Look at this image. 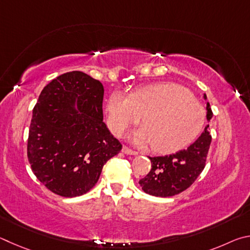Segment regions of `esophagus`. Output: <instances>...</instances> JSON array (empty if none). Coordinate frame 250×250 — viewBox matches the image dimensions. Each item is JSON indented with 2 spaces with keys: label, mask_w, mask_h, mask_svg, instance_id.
Instances as JSON below:
<instances>
[{
  "label": "esophagus",
  "mask_w": 250,
  "mask_h": 250,
  "mask_svg": "<svg viewBox=\"0 0 250 250\" xmlns=\"http://www.w3.org/2000/svg\"><path fill=\"white\" fill-rule=\"evenodd\" d=\"M122 151L124 152V154H126V155H133V156H135V155H137V154H138L137 151H135V150H133V149H130V148H128L127 146H123V148H122Z\"/></svg>",
  "instance_id": "esophagus-1"
}]
</instances>
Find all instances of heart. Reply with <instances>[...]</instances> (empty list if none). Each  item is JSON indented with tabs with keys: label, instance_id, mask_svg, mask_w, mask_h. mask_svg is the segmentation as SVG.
<instances>
[{
	"label": "heart",
	"instance_id": "obj_1",
	"mask_svg": "<svg viewBox=\"0 0 250 250\" xmlns=\"http://www.w3.org/2000/svg\"><path fill=\"white\" fill-rule=\"evenodd\" d=\"M108 125L122 136L142 120L144 127L130 138L137 145L151 144L157 152L180 150L193 142L204 124V109L186 87L176 83H157L133 95L115 92L107 102Z\"/></svg>",
	"mask_w": 250,
	"mask_h": 250
}]
</instances>
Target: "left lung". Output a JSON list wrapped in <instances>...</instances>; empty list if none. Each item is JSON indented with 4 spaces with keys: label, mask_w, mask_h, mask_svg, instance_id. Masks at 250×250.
Returning a JSON list of instances; mask_svg holds the SVG:
<instances>
[{
    "label": "left lung",
    "mask_w": 250,
    "mask_h": 250,
    "mask_svg": "<svg viewBox=\"0 0 250 250\" xmlns=\"http://www.w3.org/2000/svg\"><path fill=\"white\" fill-rule=\"evenodd\" d=\"M204 98L207 99V95ZM207 109V118L209 121L213 112L208 103ZM211 142L212 136L208 125L201 136L187 149L169 156L149 157L150 171L139 180L143 191L160 198H168L186 191L193 185L205 168Z\"/></svg>",
    "instance_id": "1"
}]
</instances>
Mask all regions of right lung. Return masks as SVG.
<instances>
[{
	"label": "right lung",
	"mask_w": 250,
	"mask_h": 250,
	"mask_svg": "<svg viewBox=\"0 0 250 250\" xmlns=\"http://www.w3.org/2000/svg\"><path fill=\"white\" fill-rule=\"evenodd\" d=\"M104 87L84 72L61 74L43 87L29 126L27 158L36 178L64 198L89 192L122 144L103 122ZM77 100L78 111L71 105Z\"/></svg>",
	"instance_id": "obj_1"
}]
</instances>
